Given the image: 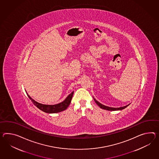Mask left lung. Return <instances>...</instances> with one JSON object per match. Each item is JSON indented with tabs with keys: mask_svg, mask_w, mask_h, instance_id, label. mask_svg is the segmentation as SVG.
<instances>
[{
	"mask_svg": "<svg viewBox=\"0 0 159 159\" xmlns=\"http://www.w3.org/2000/svg\"><path fill=\"white\" fill-rule=\"evenodd\" d=\"M94 101L96 102L97 105H98L101 108L104 109V110H109V111H116V110H123L124 108H126V107H128L129 105H126L124 107H118V108H114V107H108V106H106L105 105L101 104V103H99L98 101H97L95 99H94Z\"/></svg>",
	"mask_w": 159,
	"mask_h": 159,
	"instance_id": "1",
	"label": "left lung"
}]
</instances>
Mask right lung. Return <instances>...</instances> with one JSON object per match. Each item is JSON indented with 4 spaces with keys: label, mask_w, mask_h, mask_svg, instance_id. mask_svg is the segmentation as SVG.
Segmentation results:
<instances>
[{
    "label": "right lung",
    "mask_w": 159,
    "mask_h": 159,
    "mask_svg": "<svg viewBox=\"0 0 159 159\" xmlns=\"http://www.w3.org/2000/svg\"><path fill=\"white\" fill-rule=\"evenodd\" d=\"M27 93L28 97L29 98V99H31L33 103L39 110H42L43 112H47V113H57V112L62 111L68 108V107L69 106L70 103L71 102V99L72 98L74 91L70 93V95L66 97V98L63 102L60 103H58V104L53 105H43L42 103H39V102L34 101V99H33L31 97L28 95V93Z\"/></svg>",
    "instance_id": "add662e5"
}]
</instances>
